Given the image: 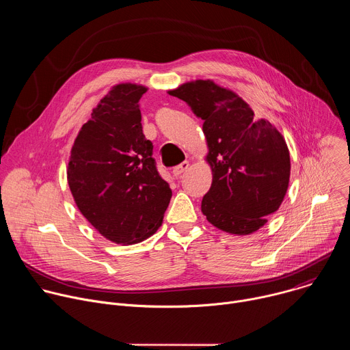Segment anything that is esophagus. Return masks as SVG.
Masks as SVG:
<instances>
[{"instance_id": "obj_1", "label": "esophagus", "mask_w": 350, "mask_h": 350, "mask_svg": "<svg viewBox=\"0 0 350 350\" xmlns=\"http://www.w3.org/2000/svg\"><path fill=\"white\" fill-rule=\"evenodd\" d=\"M188 166H189V163H188L187 161H184V162H181L180 165H177L176 167H173V174H174V177H180V176L188 169Z\"/></svg>"}]
</instances>
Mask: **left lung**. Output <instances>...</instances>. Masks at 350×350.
Masks as SVG:
<instances>
[{"label": "left lung", "instance_id": "left-lung-1", "mask_svg": "<svg viewBox=\"0 0 350 350\" xmlns=\"http://www.w3.org/2000/svg\"><path fill=\"white\" fill-rule=\"evenodd\" d=\"M204 120L213 181L202 213L215 227L247 235L278 211L288 189L291 161L285 139L235 92L211 80L185 83L170 91Z\"/></svg>", "mask_w": 350, "mask_h": 350}]
</instances>
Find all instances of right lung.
Returning a JSON list of instances; mask_svg holds the SVG:
<instances>
[{"label":"right lung","mask_w":350,"mask_h":350,"mask_svg":"<svg viewBox=\"0 0 350 350\" xmlns=\"http://www.w3.org/2000/svg\"><path fill=\"white\" fill-rule=\"evenodd\" d=\"M144 92V85H115L83 124L68 166L81 215L123 245L155 234L172 198L152 158L154 145L142 133L138 101Z\"/></svg>","instance_id":"obj_1"}]
</instances>
